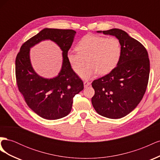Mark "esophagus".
Segmentation results:
<instances>
[{
	"label": "esophagus",
	"mask_w": 160,
	"mask_h": 160,
	"mask_svg": "<svg viewBox=\"0 0 160 160\" xmlns=\"http://www.w3.org/2000/svg\"><path fill=\"white\" fill-rule=\"evenodd\" d=\"M83 84H84L85 88H88V87L91 84V83H90V82L88 81H83Z\"/></svg>",
	"instance_id": "1"
}]
</instances>
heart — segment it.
Wrapping results in <instances>:
<instances>
[{"mask_svg":"<svg viewBox=\"0 0 160 160\" xmlns=\"http://www.w3.org/2000/svg\"><path fill=\"white\" fill-rule=\"evenodd\" d=\"M77 51H69L67 59L77 73L87 60L88 63L80 72L81 78L88 79L97 73L103 75L112 71L122 55V47L116 38L86 35L78 42Z\"/></svg>","mask_w":160,"mask_h":160,"instance_id":"b5f03b06","label":"heart"}]
</instances>
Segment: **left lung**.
<instances>
[{"label":"left lung","mask_w":160,"mask_h":160,"mask_svg":"<svg viewBox=\"0 0 160 160\" xmlns=\"http://www.w3.org/2000/svg\"><path fill=\"white\" fill-rule=\"evenodd\" d=\"M102 32L117 37L122 47L118 66L92 82L95 95L91 103L98 114L119 119L132 111L146 93L149 75V59L145 47L119 28Z\"/></svg>","instance_id":"8db88e82"}]
</instances>
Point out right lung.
Masks as SVG:
<instances>
[{"instance_id":"1","label":"right lung","mask_w":160,"mask_h":160,"mask_svg":"<svg viewBox=\"0 0 160 160\" xmlns=\"http://www.w3.org/2000/svg\"><path fill=\"white\" fill-rule=\"evenodd\" d=\"M76 32L72 29L44 28L24 42L15 61L18 89L28 105L40 117L50 120L65 117L71 111L72 98L84 88L83 82L72 69L67 59ZM50 39L63 51V65L59 75L52 79L38 76L32 69L30 48L41 40Z\"/></svg>"}]
</instances>
